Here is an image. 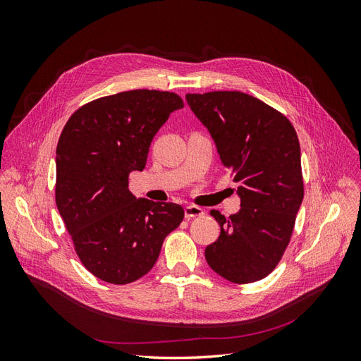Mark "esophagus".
<instances>
[{"mask_svg":"<svg viewBox=\"0 0 361 361\" xmlns=\"http://www.w3.org/2000/svg\"><path fill=\"white\" fill-rule=\"evenodd\" d=\"M203 214H204V211L199 206H194V204L185 206V218H187V220H191V218H194V216H202Z\"/></svg>","mask_w":361,"mask_h":361,"instance_id":"1","label":"esophagus"}]
</instances>
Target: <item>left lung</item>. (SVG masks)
<instances>
[{
	"instance_id": "left-lung-1",
	"label": "left lung",
	"mask_w": 361,
	"mask_h": 361,
	"mask_svg": "<svg viewBox=\"0 0 361 361\" xmlns=\"http://www.w3.org/2000/svg\"><path fill=\"white\" fill-rule=\"evenodd\" d=\"M187 102L241 199L228 218L211 211L221 232L204 250L207 265L238 285L265 279L285 253L304 197L297 133L286 116L243 92L188 93Z\"/></svg>"
}]
</instances>
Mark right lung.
<instances>
[{
  "mask_svg": "<svg viewBox=\"0 0 361 361\" xmlns=\"http://www.w3.org/2000/svg\"><path fill=\"white\" fill-rule=\"evenodd\" d=\"M180 96L130 90L76 110L56 152V202L82 265L113 285H128L154 268L166 236L183 220L176 203L137 199L129 173L143 171L152 140Z\"/></svg>",
  "mask_w": 361,
  "mask_h": 361,
  "instance_id": "1",
  "label": "right lung"
}]
</instances>
